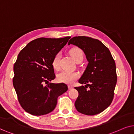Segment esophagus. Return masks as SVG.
I'll return each mask as SVG.
<instances>
[{"mask_svg":"<svg viewBox=\"0 0 134 134\" xmlns=\"http://www.w3.org/2000/svg\"><path fill=\"white\" fill-rule=\"evenodd\" d=\"M68 88H69V90H72L73 88H74V87L72 86L69 85V86H68Z\"/></svg>","mask_w":134,"mask_h":134,"instance_id":"esophagus-1","label":"esophagus"}]
</instances>
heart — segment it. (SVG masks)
I'll use <instances>...</instances> for the list:
<instances>
[{
  "label": "heart",
  "instance_id": "obj_1",
  "mask_svg": "<svg viewBox=\"0 0 134 134\" xmlns=\"http://www.w3.org/2000/svg\"><path fill=\"white\" fill-rule=\"evenodd\" d=\"M70 54L76 62L80 60H83V53L81 49L78 48H73L69 51ZM60 54L58 53L54 56L52 60V65L53 68L58 70L60 67L59 64ZM79 78V75L76 72H72L69 71L64 70L59 73L57 76V79L60 83L65 84H73Z\"/></svg>",
  "mask_w": 134,
  "mask_h": 134
}]
</instances>
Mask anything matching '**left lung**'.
I'll return each mask as SVG.
<instances>
[{
    "instance_id": "obj_1",
    "label": "left lung",
    "mask_w": 134,
    "mask_h": 134,
    "mask_svg": "<svg viewBox=\"0 0 134 134\" xmlns=\"http://www.w3.org/2000/svg\"><path fill=\"white\" fill-rule=\"evenodd\" d=\"M68 44L81 48L88 61L86 69L78 81L86 85L75 87L78 92V97L75 102L76 109L86 115L101 113L113 99L117 82L115 60L108 48L97 39L74 37ZM88 87L90 89L87 90Z\"/></svg>"
}]
</instances>
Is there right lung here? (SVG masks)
<instances>
[{"mask_svg": "<svg viewBox=\"0 0 134 134\" xmlns=\"http://www.w3.org/2000/svg\"><path fill=\"white\" fill-rule=\"evenodd\" d=\"M70 38H37L19 53L13 67V84L21 106L27 113L34 116L50 113L58 97L68 90L64 83H48L56 77L53 59Z\"/></svg>", "mask_w": 134, "mask_h": 134, "instance_id": "obj_1", "label": "right lung"}]
</instances>
